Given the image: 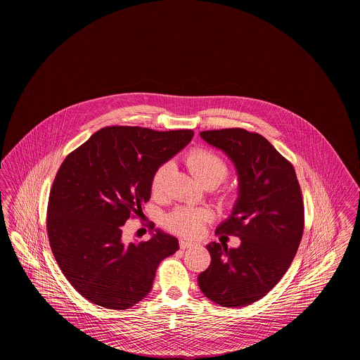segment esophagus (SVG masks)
Masks as SVG:
<instances>
[{"mask_svg": "<svg viewBox=\"0 0 360 360\" xmlns=\"http://www.w3.org/2000/svg\"><path fill=\"white\" fill-rule=\"evenodd\" d=\"M193 245H195V243L191 241V240H187V238H181L180 240V248L181 249H188V248Z\"/></svg>", "mask_w": 360, "mask_h": 360, "instance_id": "1", "label": "esophagus"}]
</instances>
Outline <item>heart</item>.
Segmentation results:
<instances>
[{
    "mask_svg": "<svg viewBox=\"0 0 360 360\" xmlns=\"http://www.w3.org/2000/svg\"><path fill=\"white\" fill-rule=\"evenodd\" d=\"M186 162L188 165L189 171L196 177V180L205 186V184H219L222 180H225L227 176V167L225 161L205 149H196L192 150L187 155ZM171 172V164L165 162L161 167L157 168L152 177V191L154 193L160 192L165 180ZM208 219V212L205 210H195V208H179L167 219L168 226L171 227L173 231L184 234V236H198L205 222Z\"/></svg>",
    "mask_w": 360,
    "mask_h": 360,
    "instance_id": "obj_1",
    "label": "heart"
}]
</instances>
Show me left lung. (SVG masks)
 <instances>
[{
	"label": "left lung",
	"mask_w": 360,
	"mask_h": 360,
	"mask_svg": "<svg viewBox=\"0 0 360 360\" xmlns=\"http://www.w3.org/2000/svg\"><path fill=\"white\" fill-rule=\"evenodd\" d=\"M200 136L237 172L238 196L217 233L234 234L241 244H207L211 263L198 283L210 301L243 307L266 295L291 265L302 238V193L294 167L263 135L225 129Z\"/></svg>",
	"instance_id": "8db88e82"
}]
</instances>
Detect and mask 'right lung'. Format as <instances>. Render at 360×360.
I'll use <instances>...</instances> for the list:
<instances>
[{
    "label": "right lung",
    "instance_id": "right-lung-1",
    "mask_svg": "<svg viewBox=\"0 0 360 360\" xmlns=\"http://www.w3.org/2000/svg\"><path fill=\"white\" fill-rule=\"evenodd\" d=\"M192 136V130L104 127L62 162L49 199V240L62 274L88 301L131 307L179 249L177 238L160 229L145 243L126 244L122 226L150 199L154 172Z\"/></svg>",
    "mask_w": 360,
    "mask_h": 360
}]
</instances>
